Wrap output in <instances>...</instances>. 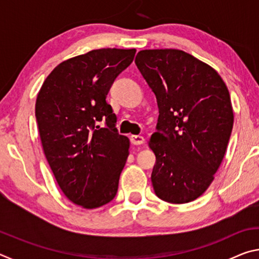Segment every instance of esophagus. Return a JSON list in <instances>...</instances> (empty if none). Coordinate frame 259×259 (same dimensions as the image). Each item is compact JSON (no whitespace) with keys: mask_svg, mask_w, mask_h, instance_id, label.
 Masks as SVG:
<instances>
[{"mask_svg":"<svg viewBox=\"0 0 259 259\" xmlns=\"http://www.w3.org/2000/svg\"><path fill=\"white\" fill-rule=\"evenodd\" d=\"M130 140H131V144H134V145H142L145 142V139L142 136H137V135H133L130 136Z\"/></svg>","mask_w":259,"mask_h":259,"instance_id":"34e87169","label":"esophagus"}]
</instances>
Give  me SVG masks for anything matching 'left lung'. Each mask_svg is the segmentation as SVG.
Segmentation results:
<instances>
[{
	"label": "left lung",
	"instance_id": "obj_1",
	"mask_svg": "<svg viewBox=\"0 0 259 259\" xmlns=\"http://www.w3.org/2000/svg\"><path fill=\"white\" fill-rule=\"evenodd\" d=\"M135 63L159 107L150 140L153 188L166 202H191L224 159L234 122L229 89L212 67L182 50H142Z\"/></svg>",
	"mask_w": 259,
	"mask_h": 259
}]
</instances>
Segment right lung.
Listing matches in <instances>:
<instances>
[{"instance_id":"add662e5","label":"right lung","mask_w":259,"mask_h":259,"mask_svg":"<svg viewBox=\"0 0 259 259\" xmlns=\"http://www.w3.org/2000/svg\"><path fill=\"white\" fill-rule=\"evenodd\" d=\"M135 54L107 48L65 60L37 95L35 116L48 163L67 199L83 208H99L116 195L130 142L117 133L106 96Z\"/></svg>"}]
</instances>
